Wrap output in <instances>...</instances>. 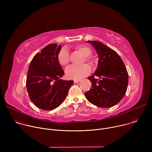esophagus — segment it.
<instances>
[{
    "label": "esophagus",
    "instance_id": "obj_1",
    "mask_svg": "<svg viewBox=\"0 0 152 152\" xmlns=\"http://www.w3.org/2000/svg\"><path fill=\"white\" fill-rule=\"evenodd\" d=\"M80 81V80H74V83H77L79 82Z\"/></svg>",
    "mask_w": 152,
    "mask_h": 152
}]
</instances>
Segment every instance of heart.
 <instances>
[{
    "mask_svg": "<svg viewBox=\"0 0 152 152\" xmlns=\"http://www.w3.org/2000/svg\"><path fill=\"white\" fill-rule=\"evenodd\" d=\"M75 49L82 53L84 56L85 60L93 66L94 61L90 56L91 54V49L85 45H77L75 47ZM57 60L61 66H66L69 62L70 56L68 50L63 48L59 50L57 55ZM91 72V67L88 64H83L81 66H71L66 70V76L69 79L79 80L89 75Z\"/></svg>",
    "mask_w": 152,
    "mask_h": 152,
    "instance_id": "heart-1",
    "label": "heart"
}]
</instances>
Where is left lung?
<instances>
[{
    "label": "left lung",
    "instance_id": "8db88e82",
    "mask_svg": "<svg viewBox=\"0 0 152 152\" xmlns=\"http://www.w3.org/2000/svg\"><path fill=\"white\" fill-rule=\"evenodd\" d=\"M96 50L99 61L93 75L88 77L92 85L85 96L100 107H111L123 98L128 85V73L124 64L113 49L97 41H87ZM97 76L99 80L95 77Z\"/></svg>",
    "mask_w": 152,
    "mask_h": 152
}]
</instances>
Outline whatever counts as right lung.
Segmentation results:
<instances>
[{
	"label": "right lung",
	"mask_w": 152,
	"mask_h": 152,
	"mask_svg": "<svg viewBox=\"0 0 152 152\" xmlns=\"http://www.w3.org/2000/svg\"><path fill=\"white\" fill-rule=\"evenodd\" d=\"M61 46L56 43L43 48L33 58L29 66L26 88L31 100L39 109L50 111L66 98L73 80L61 79L64 74L57 60Z\"/></svg>",
	"instance_id": "right-lung-1"
}]
</instances>
